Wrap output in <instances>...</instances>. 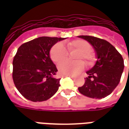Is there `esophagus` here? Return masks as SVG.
Returning <instances> with one entry per match:
<instances>
[{"label":"esophagus","instance_id":"34e87169","mask_svg":"<svg viewBox=\"0 0 129 129\" xmlns=\"http://www.w3.org/2000/svg\"><path fill=\"white\" fill-rule=\"evenodd\" d=\"M70 77V78H72V79H75V77H74V76H69Z\"/></svg>","mask_w":129,"mask_h":129}]
</instances>
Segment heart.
Wrapping results in <instances>:
<instances>
[{
	"instance_id": "b5f03b06",
	"label": "heart",
	"mask_w": 129,
	"mask_h": 129,
	"mask_svg": "<svg viewBox=\"0 0 129 129\" xmlns=\"http://www.w3.org/2000/svg\"><path fill=\"white\" fill-rule=\"evenodd\" d=\"M68 51L77 50L79 52L75 57L79 61H64L58 66L59 73L63 76L76 75L81 73L84 68V63L79 60H84L88 66H92L95 61V55L91 50V45L84 39H75L68 42L66 44ZM68 51L61 43H56L51 48L50 55L54 63L58 64L63 61L68 56Z\"/></svg>"
}]
</instances>
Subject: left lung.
Listing matches in <instances>:
<instances>
[{"mask_svg":"<svg viewBox=\"0 0 129 129\" xmlns=\"http://www.w3.org/2000/svg\"><path fill=\"white\" fill-rule=\"evenodd\" d=\"M86 40L95 50L97 61L87 71L84 86L79 87L80 93L94 99H102L113 92L119 84L124 64L122 55L106 40L91 36H78Z\"/></svg>","mask_w":129,"mask_h":129,"instance_id":"obj_1","label":"left lung"}]
</instances>
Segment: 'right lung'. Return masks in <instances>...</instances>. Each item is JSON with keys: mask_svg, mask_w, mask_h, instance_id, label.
<instances>
[{"mask_svg": "<svg viewBox=\"0 0 129 129\" xmlns=\"http://www.w3.org/2000/svg\"><path fill=\"white\" fill-rule=\"evenodd\" d=\"M66 38L41 37L18 48L13 60L12 77L16 88L27 100L43 102L53 96L60 86L58 71L50 56L55 43Z\"/></svg>", "mask_w": 129, "mask_h": 129, "instance_id": "1", "label": "right lung"}]
</instances>
